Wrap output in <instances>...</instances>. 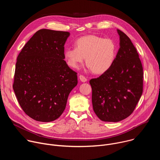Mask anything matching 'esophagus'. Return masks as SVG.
<instances>
[{"label": "esophagus", "instance_id": "obj_1", "mask_svg": "<svg viewBox=\"0 0 160 160\" xmlns=\"http://www.w3.org/2000/svg\"><path fill=\"white\" fill-rule=\"evenodd\" d=\"M79 78H80V80H81V82H85L87 81V78H85L83 75H80L79 76Z\"/></svg>", "mask_w": 160, "mask_h": 160}]
</instances>
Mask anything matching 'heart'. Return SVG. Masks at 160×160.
<instances>
[{
	"mask_svg": "<svg viewBox=\"0 0 160 160\" xmlns=\"http://www.w3.org/2000/svg\"><path fill=\"white\" fill-rule=\"evenodd\" d=\"M117 53V47L113 40L90 35L78 38L75 47L66 48L64 57L67 64L75 69L79 68L85 58L89 70L102 74L112 67Z\"/></svg>",
	"mask_w": 160,
	"mask_h": 160,
	"instance_id": "heart-1",
	"label": "heart"
}]
</instances>
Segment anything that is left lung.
<instances>
[{
	"instance_id": "left-lung-1",
	"label": "left lung",
	"mask_w": 160,
	"mask_h": 160,
	"mask_svg": "<svg viewBox=\"0 0 160 160\" xmlns=\"http://www.w3.org/2000/svg\"><path fill=\"white\" fill-rule=\"evenodd\" d=\"M120 49L113 65L89 82L94 111L103 122H118L133 112L143 91V68L129 37L120 30Z\"/></svg>"
}]
</instances>
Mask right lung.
<instances>
[{"label":"right lung","mask_w":160,"mask_h":160,"mask_svg":"<svg viewBox=\"0 0 160 160\" xmlns=\"http://www.w3.org/2000/svg\"><path fill=\"white\" fill-rule=\"evenodd\" d=\"M70 35L68 32L41 29L17 58L13 90L22 110L36 121L58 119L78 83L77 73L64 60V45Z\"/></svg>","instance_id":"right-lung-1"}]
</instances>
